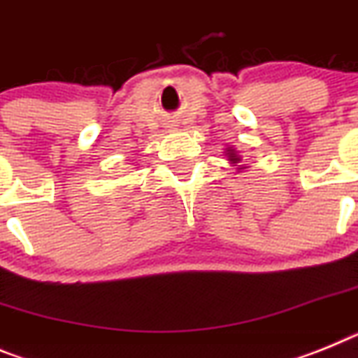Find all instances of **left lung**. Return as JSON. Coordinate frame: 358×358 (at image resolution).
I'll list each match as a JSON object with an SVG mask.
<instances>
[{
    "mask_svg": "<svg viewBox=\"0 0 358 358\" xmlns=\"http://www.w3.org/2000/svg\"><path fill=\"white\" fill-rule=\"evenodd\" d=\"M230 157H231V161H237V159H235V155H234V154H230Z\"/></svg>",
    "mask_w": 358,
    "mask_h": 358,
    "instance_id": "obj_1",
    "label": "left lung"
}]
</instances>
